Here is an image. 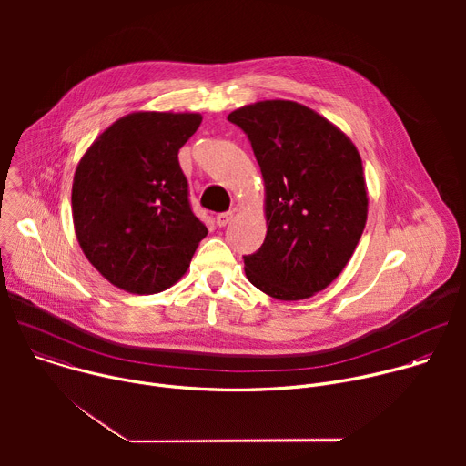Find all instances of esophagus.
I'll use <instances>...</instances> for the list:
<instances>
[{"mask_svg": "<svg viewBox=\"0 0 466 466\" xmlns=\"http://www.w3.org/2000/svg\"><path fill=\"white\" fill-rule=\"evenodd\" d=\"M232 218H234V212H232V210H230V212H223V214H218L216 223H218L219 227H225Z\"/></svg>", "mask_w": 466, "mask_h": 466, "instance_id": "34e87169", "label": "esophagus"}]
</instances>
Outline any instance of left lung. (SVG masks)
<instances>
[{"instance_id":"1","label":"left lung","mask_w":466,"mask_h":466,"mask_svg":"<svg viewBox=\"0 0 466 466\" xmlns=\"http://www.w3.org/2000/svg\"><path fill=\"white\" fill-rule=\"evenodd\" d=\"M228 121L248 137L265 186L268 234L245 256V275L273 299H309L341 275L363 234L361 157L339 127L297 101L245 105Z\"/></svg>"}]
</instances>
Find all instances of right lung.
Segmentation results:
<instances>
[{
  "instance_id": "right-lung-1",
  "label": "right lung",
  "mask_w": 466,
  "mask_h": 466,
  "mask_svg": "<svg viewBox=\"0 0 466 466\" xmlns=\"http://www.w3.org/2000/svg\"><path fill=\"white\" fill-rule=\"evenodd\" d=\"M197 112H130L86 149L72 186L77 241L116 288L153 295L177 284L208 234L187 201L178 149Z\"/></svg>"
}]
</instances>
